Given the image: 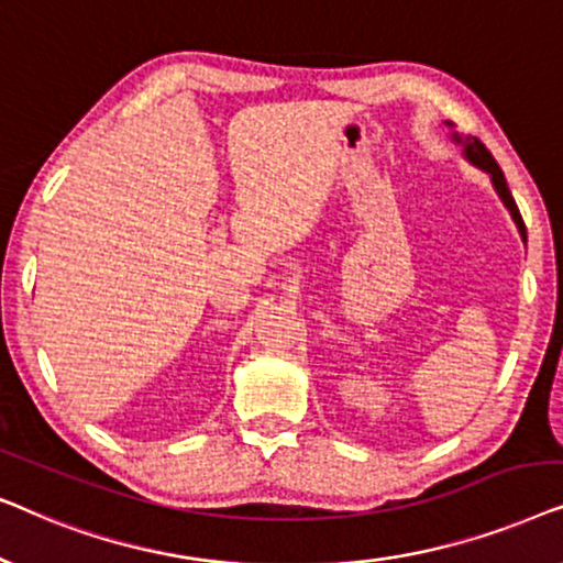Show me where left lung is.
Segmentation results:
<instances>
[{"label": "left lung", "mask_w": 563, "mask_h": 563, "mask_svg": "<svg viewBox=\"0 0 563 563\" xmlns=\"http://www.w3.org/2000/svg\"><path fill=\"white\" fill-rule=\"evenodd\" d=\"M456 141H461V137H456ZM464 153H466V158L472 161L474 166L484 168V172H487V174L492 176V184H495L497 195L503 197L505 207H507V210H510V214H512L515 225H518V230H520L522 241H526V222H522V218H520V210H518V205H515V199H512V195H510V187H507L503 168L497 166V161L492 158V153H489L487 148H484V143L479 141V137H472V141H464Z\"/></svg>", "instance_id": "left-lung-1"}]
</instances>
